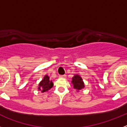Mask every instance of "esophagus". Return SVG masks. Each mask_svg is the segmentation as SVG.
<instances>
[{
	"label": "esophagus",
	"mask_w": 127,
	"mask_h": 127,
	"mask_svg": "<svg viewBox=\"0 0 127 127\" xmlns=\"http://www.w3.org/2000/svg\"><path fill=\"white\" fill-rule=\"evenodd\" d=\"M59 77H61V78H65V77H67V76H66V75H61V76H60Z\"/></svg>",
	"instance_id": "obj_1"
}]
</instances>
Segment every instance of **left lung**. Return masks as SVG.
<instances>
[{"instance_id":"obj_1","label":"left lung","mask_w":127,"mask_h":127,"mask_svg":"<svg viewBox=\"0 0 127 127\" xmlns=\"http://www.w3.org/2000/svg\"><path fill=\"white\" fill-rule=\"evenodd\" d=\"M72 83L73 85V87L74 89L77 90H81V89L85 88V84L80 76L77 74H75L74 77H72Z\"/></svg>"}]
</instances>
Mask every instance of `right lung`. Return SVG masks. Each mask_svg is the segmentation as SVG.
Segmentation results:
<instances>
[{
    "label": "right lung",
    "mask_w": 127,
    "mask_h": 127,
    "mask_svg": "<svg viewBox=\"0 0 127 127\" xmlns=\"http://www.w3.org/2000/svg\"><path fill=\"white\" fill-rule=\"evenodd\" d=\"M53 86V83L52 82V81H50L49 76L46 75L44 76L42 80L39 83L38 90L41 91L42 93L46 92L51 89Z\"/></svg>",
    "instance_id": "add662e5"
}]
</instances>
